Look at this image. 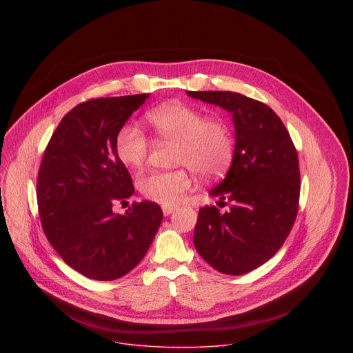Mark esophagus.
Listing matches in <instances>:
<instances>
[{
	"mask_svg": "<svg viewBox=\"0 0 353 353\" xmlns=\"http://www.w3.org/2000/svg\"><path fill=\"white\" fill-rule=\"evenodd\" d=\"M176 210H177L176 207H163V208H162V211H163V215H165V216L170 215V214H172V212H174Z\"/></svg>",
	"mask_w": 353,
	"mask_h": 353,
	"instance_id": "1",
	"label": "esophagus"
}]
</instances>
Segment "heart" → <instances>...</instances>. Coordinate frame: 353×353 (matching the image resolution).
Returning a JSON list of instances; mask_svg holds the SVG:
<instances>
[{
	"mask_svg": "<svg viewBox=\"0 0 353 353\" xmlns=\"http://www.w3.org/2000/svg\"><path fill=\"white\" fill-rule=\"evenodd\" d=\"M146 119L158 139L176 143L173 163L187 166L204 180L223 176L234 157V138L229 123L185 103H168L148 112ZM150 142L141 127L125 123L114 141L116 155L131 169L141 168L149 154ZM186 168L152 170L139 176L141 194L154 203L170 207L179 204L192 187Z\"/></svg>",
	"mask_w": 353,
	"mask_h": 353,
	"instance_id": "heart-1",
	"label": "heart"
}]
</instances>
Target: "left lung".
I'll use <instances>...</instances> for the list:
<instances>
[{
  "mask_svg": "<svg viewBox=\"0 0 353 353\" xmlns=\"http://www.w3.org/2000/svg\"><path fill=\"white\" fill-rule=\"evenodd\" d=\"M187 94L233 114L232 166L210 191L232 207L225 214L214 205L201 208L192 241L212 268L243 275L267 263L292 230L300 195L297 150L282 120L259 100L226 90Z\"/></svg>",
  "mask_w": 353,
  "mask_h": 353,
  "instance_id": "1",
  "label": "left lung"
}]
</instances>
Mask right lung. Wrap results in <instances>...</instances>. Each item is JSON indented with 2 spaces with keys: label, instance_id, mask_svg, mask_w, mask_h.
Returning <instances> with one entry per match:
<instances>
[{
  "label": "right lung",
  "instance_id": "1",
  "mask_svg": "<svg viewBox=\"0 0 353 353\" xmlns=\"http://www.w3.org/2000/svg\"><path fill=\"white\" fill-rule=\"evenodd\" d=\"M149 93L97 97L70 110L50 138L37 176V207L47 240L75 271L113 281L145 257L162 223L161 207L134 203L132 179L116 155L119 130ZM128 204V203H127Z\"/></svg>",
  "mask_w": 353,
  "mask_h": 353
}]
</instances>
